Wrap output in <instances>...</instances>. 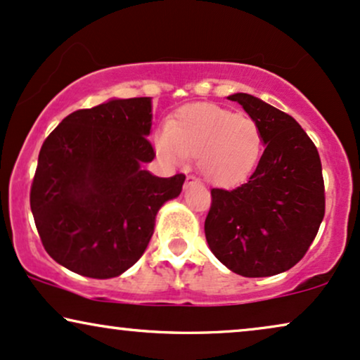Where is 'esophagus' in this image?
I'll use <instances>...</instances> for the list:
<instances>
[{"mask_svg":"<svg viewBox=\"0 0 360 360\" xmlns=\"http://www.w3.org/2000/svg\"><path fill=\"white\" fill-rule=\"evenodd\" d=\"M191 186H199V188H202V183L198 179V177L188 176V177H186V189L191 188Z\"/></svg>","mask_w":360,"mask_h":360,"instance_id":"esophagus-1","label":"esophagus"}]
</instances>
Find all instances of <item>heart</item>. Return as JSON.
I'll return each instance as SVG.
<instances>
[{"label": "heart", "instance_id": "1", "mask_svg": "<svg viewBox=\"0 0 360 360\" xmlns=\"http://www.w3.org/2000/svg\"><path fill=\"white\" fill-rule=\"evenodd\" d=\"M153 143L158 156L169 165L198 158L204 179L222 188L248 179L264 146L256 122L211 103H193L177 109L166 131H159Z\"/></svg>", "mask_w": 360, "mask_h": 360}]
</instances>
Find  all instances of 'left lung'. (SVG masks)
Segmentation results:
<instances>
[{
    "label": "left lung",
    "mask_w": 360,
    "mask_h": 360,
    "mask_svg": "<svg viewBox=\"0 0 360 360\" xmlns=\"http://www.w3.org/2000/svg\"><path fill=\"white\" fill-rule=\"evenodd\" d=\"M239 103L262 133L264 153L239 188L212 189L204 222L209 249L229 271L267 277L289 271L324 219V179L317 148L292 116L245 93Z\"/></svg>",
    "instance_id": "8db88e82"
}]
</instances>
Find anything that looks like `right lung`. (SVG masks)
<instances>
[{
    "label": "right lung",
    "mask_w": 360,
    "mask_h": 360,
    "mask_svg": "<svg viewBox=\"0 0 360 360\" xmlns=\"http://www.w3.org/2000/svg\"><path fill=\"white\" fill-rule=\"evenodd\" d=\"M151 98H111L71 112L41 146L31 212L46 252L76 274L121 276L146 251L186 176L144 169L154 149Z\"/></svg>",
    "instance_id": "right-lung-1"
}]
</instances>
